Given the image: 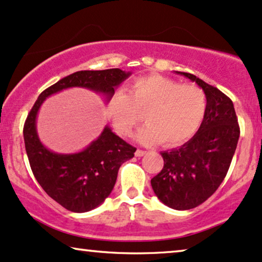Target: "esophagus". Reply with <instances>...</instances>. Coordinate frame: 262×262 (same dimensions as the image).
<instances>
[{"instance_id":"34e87169","label":"esophagus","mask_w":262,"mask_h":262,"mask_svg":"<svg viewBox=\"0 0 262 262\" xmlns=\"http://www.w3.org/2000/svg\"><path fill=\"white\" fill-rule=\"evenodd\" d=\"M144 155H146V151H144V150H138L135 151V156H137V157H142V156Z\"/></svg>"}]
</instances>
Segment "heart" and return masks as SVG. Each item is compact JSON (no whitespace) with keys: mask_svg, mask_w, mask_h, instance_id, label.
I'll use <instances>...</instances> for the list:
<instances>
[{"mask_svg":"<svg viewBox=\"0 0 262 262\" xmlns=\"http://www.w3.org/2000/svg\"><path fill=\"white\" fill-rule=\"evenodd\" d=\"M207 110V97L196 84L180 82L161 75H147L134 79L129 93L117 92L108 101L115 130L128 137L142 121L146 125L137 134L145 145L162 142L173 147L186 142L200 129Z\"/></svg>","mask_w":262,"mask_h":262,"instance_id":"b5f03b06","label":"heart"}]
</instances>
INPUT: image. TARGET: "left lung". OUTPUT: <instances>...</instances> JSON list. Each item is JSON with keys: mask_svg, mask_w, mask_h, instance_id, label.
<instances>
[{"mask_svg": "<svg viewBox=\"0 0 262 262\" xmlns=\"http://www.w3.org/2000/svg\"><path fill=\"white\" fill-rule=\"evenodd\" d=\"M175 72L203 89L207 110L190 140L179 148L161 152L163 169L151 179V186L162 203L187 210L207 201L223 183L236 151L239 125L233 102L223 92L194 75Z\"/></svg>", "mask_w": 262, "mask_h": 262, "instance_id": "8db88e82", "label": "left lung"}]
</instances>
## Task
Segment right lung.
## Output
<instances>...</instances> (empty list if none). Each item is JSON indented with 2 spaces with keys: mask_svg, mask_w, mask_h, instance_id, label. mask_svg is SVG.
Returning <instances> with one entry per match:
<instances>
[{
  "mask_svg": "<svg viewBox=\"0 0 262 262\" xmlns=\"http://www.w3.org/2000/svg\"><path fill=\"white\" fill-rule=\"evenodd\" d=\"M130 75L121 69L74 72L43 91L28 115L23 133L30 167L46 193L65 209L84 213L99 207L111 193L122 163L133 158L137 148L105 125L81 152L55 154L42 144L36 130L39 107L48 97L72 87L100 93L108 101Z\"/></svg>",
  "mask_w": 262,
  "mask_h": 262,
  "instance_id": "obj_1",
  "label": "right lung"
}]
</instances>
